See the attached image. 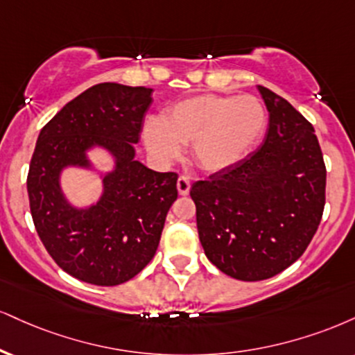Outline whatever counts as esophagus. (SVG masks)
<instances>
[{
  "label": "esophagus",
  "instance_id": "obj_1",
  "mask_svg": "<svg viewBox=\"0 0 355 355\" xmlns=\"http://www.w3.org/2000/svg\"><path fill=\"white\" fill-rule=\"evenodd\" d=\"M190 187H191L190 178L187 177V175H180V177H178V180H177V189H178V193H180L182 196L189 195Z\"/></svg>",
  "mask_w": 355,
  "mask_h": 355
}]
</instances>
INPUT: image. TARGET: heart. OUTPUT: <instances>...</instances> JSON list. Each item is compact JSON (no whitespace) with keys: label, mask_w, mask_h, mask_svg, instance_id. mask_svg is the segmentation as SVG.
<instances>
[{"label":"heart","mask_w":355,"mask_h":355,"mask_svg":"<svg viewBox=\"0 0 355 355\" xmlns=\"http://www.w3.org/2000/svg\"><path fill=\"white\" fill-rule=\"evenodd\" d=\"M266 127L258 97L200 94L170 105L159 121L145 123L144 139L164 160L177 159L180 145H191L193 162L205 172H220L241 160Z\"/></svg>","instance_id":"obj_1"}]
</instances>
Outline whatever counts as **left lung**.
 I'll return each instance as SVG.
<instances>
[{
    "label": "left lung",
    "instance_id": "8db88e82",
    "mask_svg": "<svg viewBox=\"0 0 355 355\" xmlns=\"http://www.w3.org/2000/svg\"><path fill=\"white\" fill-rule=\"evenodd\" d=\"M258 89L270 112L263 144L190 190L205 254L240 281L268 279L300 259L326 205L314 127L283 97Z\"/></svg>",
    "mask_w": 355,
    "mask_h": 355
}]
</instances>
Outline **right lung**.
Here are the masks:
<instances>
[{
	"instance_id": "1",
	"label": "right lung",
	"mask_w": 355,
	"mask_h": 355,
	"mask_svg": "<svg viewBox=\"0 0 355 355\" xmlns=\"http://www.w3.org/2000/svg\"><path fill=\"white\" fill-rule=\"evenodd\" d=\"M152 89L104 83L84 91L42 127L28 172L31 216L51 258L67 275L96 286L129 281L150 263L166 213L177 200L175 172L160 173L134 160ZM97 143L118 159L96 207L76 211L62 198L58 172L87 164Z\"/></svg>"
}]
</instances>
